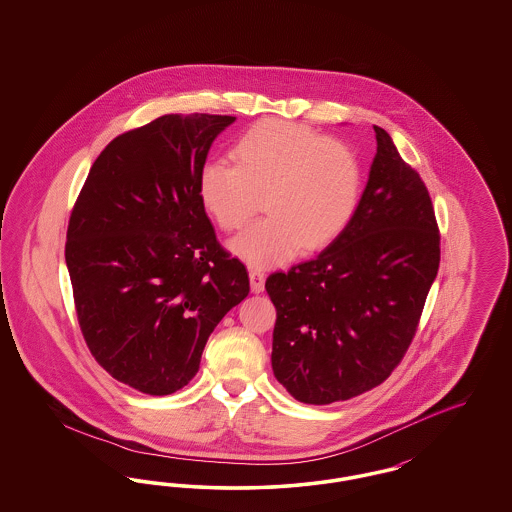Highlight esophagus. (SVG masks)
I'll list each match as a JSON object with an SVG mask.
<instances>
[{
	"mask_svg": "<svg viewBox=\"0 0 512 512\" xmlns=\"http://www.w3.org/2000/svg\"><path fill=\"white\" fill-rule=\"evenodd\" d=\"M249 280H251V292L261 293L265 290V272L261 268H249Z\"/></svg>",
	"mask_w": 512,
	"mask_h": 512,
	"instance_id": "1",
	"label": "esophagus"
}]
</instances>
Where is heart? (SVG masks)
<instances>
[{"instance_id":"obj_1","label":"heart","mask_w":512,"mask_h":512,"mask_svg":"<svg viewBox=\"0 0 512 512\" xmlns=\"http://www.w3.org/2000/svg\"><path fill=\"white\" fill-rule=\"evenodd\" d=\"M234 163L207 161L197 192L222 230L244 226L263 195V217L230 249L251 267L280 265L305 247L336 240L351 222L363 194L357 151L307 126L263 119L232 146Z\"/></svg>"}]
</instances>
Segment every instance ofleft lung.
<instances>
[{"instance_id":"8db88e82","label":"left lung","mask_w":512,"mask_h":512,"mask_svg":"<svg viewBox=\"0 0 512 512\" xmlns=\"http://www.w3.org/2000/svg\"><path fill=\"white\" fill-rule=\"evenodd\" d=\"M376 155L351 222L315 259L267 278L272 370L297 401L330 405L380 386L414 338L439 268L432 199L374 126Z\"/></svg>"}]
</instances>
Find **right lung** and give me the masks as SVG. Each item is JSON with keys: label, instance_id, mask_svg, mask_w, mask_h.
Segmentation results:
<instances>
[{"label": "right lung", "instance_id": "1", "mask_svg": "<svg viewBox=\"0 0 512 512\" xmlns=\"http://www.w3.org/2000/svg\"><path fill=\"white\" fill-rule=\"evenodd\" d=\"M228 115H165L99 153L74 203L65 261L94 359L147 395L184 388L222 317L244 301V263L217 242L197 192Z\"/></svg>", "mask_w": 512, "mask_h": 512}]
</instances>
